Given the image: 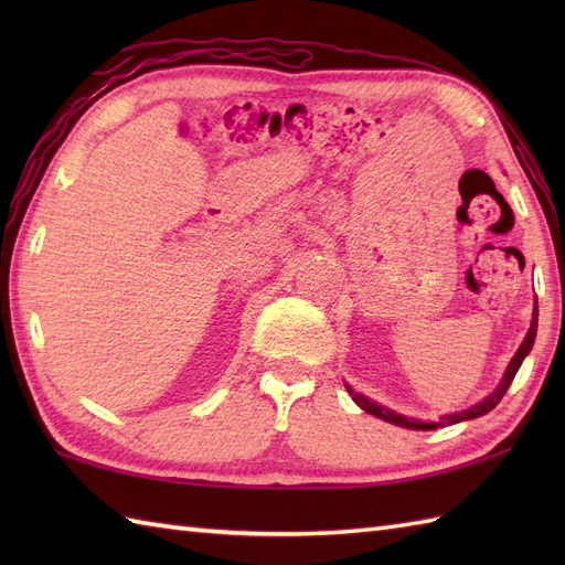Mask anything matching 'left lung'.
<instances>
[{"instance_id":"8db88e82","label":"left lung","mask_w":565,"mask_h":565,"mask_svg":"<svg viewBox=\"0 0 565 565\" xmlns=\"http://www.w3.org/2000/svg\"><path fill=\"white\" fill-rule=\"evenodd\" d=\"M536 322H539V308H534L530 332H526V338H524L522 347L518 350V354L512 356V362H510V366H508V371H505V379H502L500 386H498L493 393H490L488 398H483L481 403H478V405L468 407V411H463V413H454V415H444V417H441V423H437V425H456V423H461V419H473V417H481V415H486V413L493 411V407L502 401V395L508 393V388H510V383H512L514 374H518L520 366H522V362H524V356L530 354V350H532L534 338H536ZM347 391H350V395L354 398V403H356L359 407H362V411H366L369 415H374V417L386 419V423H393V425H398V427H407V429H435V427H437L435 423H419V419H411V417L395 415L393 411H386V407H383V405H379V403H374V401L364 398V395L354 393L350 386H347Z\"/></svg>"}]
</instances>
